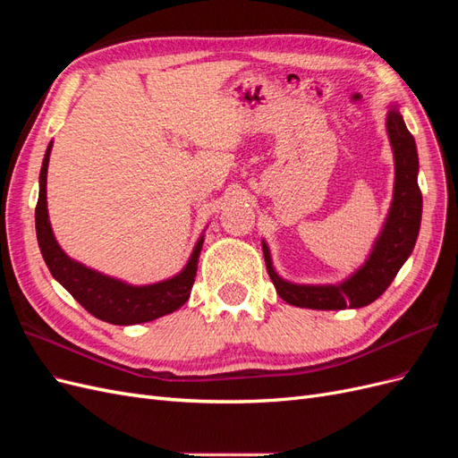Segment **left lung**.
I'll use <instances>...</instances> for the list:
<instances>
[{"mask_svg": "<svg viewBox=\"0 0 458 458\" xmlns=\"http://www.w3.org/2000/svg\"><path fill=\"white\" fill-rule=\"evenodd\" d=\"M386 126L395 158L394 200L380 237L374 242L372 252L361 269H357L350 279L340 284H294L275 273L269 248L266 242H261L271 281L276 293L290 306L310 310L365 308L386 293L401 266L411 256L422 217V192L417 179V145L395 106L387 113Z\"/></svg>", "mask_w": 458, "mask_h": 458, "instance_id": "left-lung-1", "label": "left lung"}]
</instances>
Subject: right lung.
<instances>
[{
	"instance_id": "right-lung-1",
	"label": "right lung",
	"mask_w": 458,
	"mask_h": 458,
	"mask_svg": "<svg viewBox=\"0 0 458 458\" xmlns=\"http://www.w3.org/2000/svg\"><path fill=\"white\" fill-rule=\"evenodd\" d=\"M51 143L46 150L39 172V197L36 204V234L41 256H44L51 275L57 279L81 308L93 317L110 325H137L155 321V318L179 310L191 296L192 283L197 276L199 256L204 237L199 239L185 269L168 281L131 286L113 276L89 269L68 258L53 237L47 216V165Z\"/></svg>"
}]
</instances>
